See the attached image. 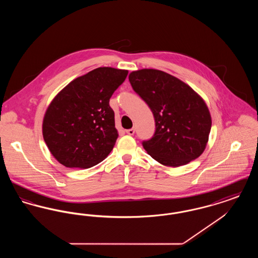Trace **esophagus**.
I'll return each instance as SVG.
<instances>
[{
    "instance_id": "esophagus-1",
    "label": "esophagus",
    "mask_w": 258,
    "mask_h": 258,
    "mask_svg": "<svg viewBox=\"0 0 258 258\" xmlns=\"http://www.w3.org/2000/svg\"><path fill=\"white\" fill-rule=\"evenodd\" d=\"M125 133L128 135H135V128H130V130H126Z\"/></svg>"
}]
</instances>
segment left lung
<instances>
[{
    "label": "left lung",
    "mask_w": 258,
    "mask_h": 258,
    "mask_svg": "<svg viewBox=\"0 0 258 258\" xmlns=\"http://www.w3.org/2000/svg\"><path fill=\"white\" fill-rule=\"evenodd\" d=\"M128 80L155 117V135L142 143L148 154L172 167L201 156L212 126L205 100L179 78L159 70L135 71Z\"/></svg>",
    "instance_id": "1"
}]
</instances>
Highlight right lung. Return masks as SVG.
Instances as JSON below:
<instances>
[{"mask_svg":"<svg viewBox=\"0 0 258 258\" xmlns=\"http://www.w3.org/2000/svg\"><path fill=\"white\" fill-rule=\"evenodd\" d=\"M127 74L126 70L98 68L75 78L52 99L42 135L61 164L85 169L110 154L119 135L109 99Z\"/></svg>","mask_w":258,"mask_h":258,"instance_id":"right-lung-1","label":"right lung"}]
</instances>
